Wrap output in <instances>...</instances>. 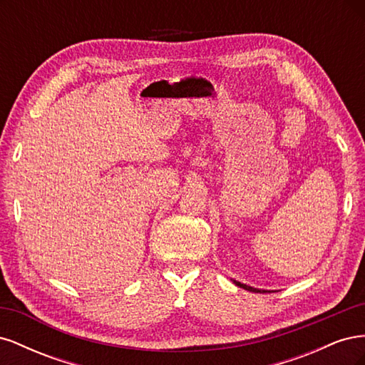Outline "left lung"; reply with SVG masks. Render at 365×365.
<instances>
[{
  "label": "left lung",
  "mask_w": 365,
  "mask_h": 365,
  "mask_svg": "<svg viewBox=\"0 0 365 365\" xmlns=\"http://www.w3.org/2000/svg\"><path fill=\"white\" fill-rule=\"evenodd\" d=\"M235 283L239 286V288H244V289L251 291V292H267V291H260V289H256V288H251V286H247V284L240 283V282H236V280H235Z\"/></svg>",
  "instance_id": "left-lung-1"
}]
</instances>
